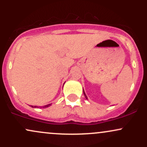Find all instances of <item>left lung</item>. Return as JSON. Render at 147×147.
<instances>
[{
    "mask_svg": "<svg viewBox=\"0 0 147 147\" xmlns=\"http://www.w3.org/2000/svg\"><path fill=\"white\" fill-rule=\"evenodd\" d=\"M83 92H84V96H85V97H86V99H88V98H87V96H86V95L85 92H84V90H83Z\"/></svg>",
    "mask_w": 147,
    "mask_h": 147,
    "instance_id": "1",
    "label": "left lung"
}]
</instances>
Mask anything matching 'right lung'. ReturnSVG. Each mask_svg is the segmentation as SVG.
Instances as JSON below:
<instances>
[{
	"mask_svg": "<svg viewBox=\"0 0 147 147\" xmlns=\"http://www.w3.org/2000/svg\"><path fill=\"white\" fill-rule=\"evenodd\" d=\"M50 105H51V104H48V105H45V106H43V108H47V107H49V106H50ZM32 106V107H33V108H37V107H38V106Z\"/></svg>",
	"mask_w": 147,
	"mask_h": 147,
	"instance_id": "right-lung-1",
	"label": "right lung"
}]
</instances>
